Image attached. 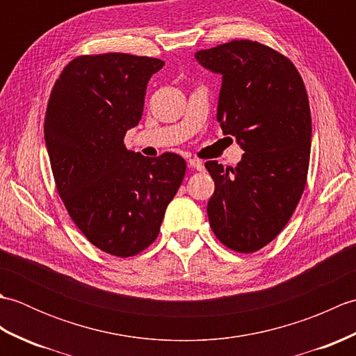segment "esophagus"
I'll return each mask as SVG.
<instances>
[{
    "label": "esophagus",
    "instance_id": "1",
    "mask_svg": "<svg viewBox=\"0 0 356 356\" xmlns=\"http://www.w3.org/2000/svg\"><path fill=\"white\" fill-rule=\"evenodd\" d=\"M188 165H190L191 168L197 170V171H202L203 168H205V166H203V163H202V161H199V159H190V161H188Z\"/></svg>",
    "mask_w": 356,
    "mask_h": 356
}]
</instances>
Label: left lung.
<instances>
[{
    "mask_svg": "<svg viewBox=\"0 0 356 356\" xmlns=\"http://www.w3.org/2000/svg\"><path fill=\"white\" fill-rule=\"evenodd\" d=\"M195 58L223 76L217 120L245 151L236 168L205 163L216 184L211 229L231 251L252 254L283 231L307 182L312 119L305 82L289 58L259 41L234 40Z\"/></svg>",
    "mask_w": 356,
    "mask_h": 356,
    "instance_id": "obj_1",
    "label": "left lung"
}]
</instances>
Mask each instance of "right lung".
<instances>
[{"mask_svg":"<svg viewBox=\"0 0 356 356\" xmlns=\"http://www.w3.org/2000/svg\"><path fill=\"white\" fill-rule=\"evenodd\" d=\"M163 64L119 51L76 56L45 110V145L67 213L90 243L120 259L154 243L186 171L176 153L143 157L124 145L142 118L148 79Z\"/></svg>","mask_w":356,"mask_h":356,"instance_id":"add662e5","label":"right lung"}]
</instances>
